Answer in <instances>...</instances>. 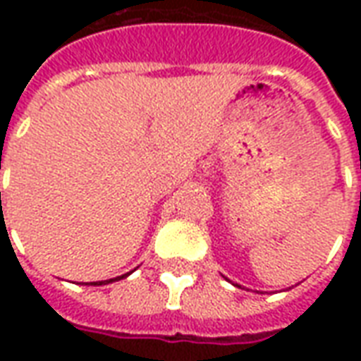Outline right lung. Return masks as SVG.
<instances>
[{
	"mask_svg": "<svg viewBox=\"0 0 361 361\" xmlns=\"http://www.w3.org/2000/svg\"><path fill=\"white\" fill-rule=\"evenodd\" d=\"M127 274H123V276H118V279H126ZM118 279H111V280H118ZM111 280H104V282H98V284H94V286H100V284H106V282H111Z\"/></svg>",
	"mask_w": 361,
	"mask_h": 361,
	"instance_id": "1",
	"label": "right lung"
}]
</instances>
